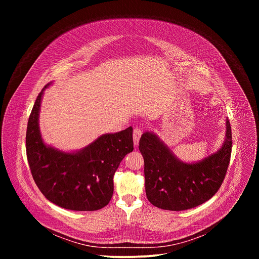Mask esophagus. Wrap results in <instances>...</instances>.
Wrapping results in <instances>:
<instances>
[{"label":"esophagus","instance_id":"obj_1","mask_svg":"<svg viewBox=\"0 0 259 259\" xmlns=\"http://www.w3.org/2000/svg\"><path fill=\"white\" fill-rule=\"evenodd\" d=\"M142 134V129L141 128H135L133 130V140H134V144L137 145L138 144V141H139V138Z\"/></svg>","mask_w":259,"mask_h":259}]
</instances>
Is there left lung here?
I'll return each instance as SVG.
<instances>
[{
  "label": "left lung",
  "instance_id": "obj_1",
  "mask_svg": "<svg viewBox=\"0 0 259 259\" xmlns=\"http://www.w3.org/2000/svg\"><path fill=\"white\" fill-rule=\"evenodd\" d=\"M232 128L227 119V138L221 149L195 164L177 160L152 132L139 140L144 160L145 194L154 206L170 211L197 207L211 199L226 177L232 154Z\"/></svg>",
  "mask_w": 259,
  "mask_h": 259
}]
</instances>
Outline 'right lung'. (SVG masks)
<instances>
[{
	"instance_id": "right-lung-1",
	"label": "right lung",
	"mask_w": 259,
	"mask_h": 259,
	"mask_svg": "<svg viewBox=\"0 0 259 259\" xmlns=\"http://www.w3.org/2000/svg\"><path fill=\"white\" fill-rule=\"evenodd\" d=\"M48 85L36 97L27 123L26 157L32 178L46 199L61 208L101 209L113 197L114 175L121 161L133 151V129L104 134L77 153L47 146L40 134L39 110Z\"/></svg>"
}]
</instances>
